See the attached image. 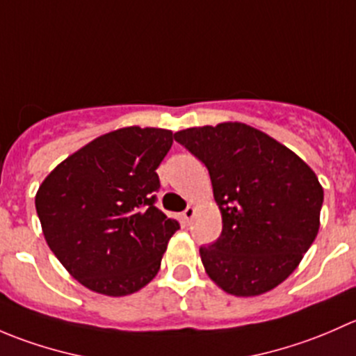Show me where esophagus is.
<instances>
[{
    "instance_id": "1",
    "label": "esophagus",
    "mask_w": 356,
    "mask_h": 356,
    "mask_svg": "<svg viewBox=\"0 0 356 356\" xmlns=\"http://www.w3.org/2000/svg\"><path fill=\"white\" fill-rule=\"evenodd\" d=\"M195 213H196L195 207H188L184 211H182V217H184V220L189 224V222L193 220V217H195Z\"/></svg>"
}]
</instances>
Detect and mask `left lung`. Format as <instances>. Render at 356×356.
I'll return each mask as SVG.
<instances>
[{
  "mask_svg": "<svg viewBox=\"0 0 356 356\" xmlns=\"http://www.w3.org/2000/svg\"><path fill=\"white\" fill-rule=\"evenodd\" d=\"M210 174L222 234L200 248L208 277L258 296L289 277L317 238L324 189L296 153L241 122L174 134Z\"/></svg>",
  "mask_w": 356,
  "mask_h": 356,
  "instance_id": "8db88e82",
  "label": "left lung"
}]
</instances>
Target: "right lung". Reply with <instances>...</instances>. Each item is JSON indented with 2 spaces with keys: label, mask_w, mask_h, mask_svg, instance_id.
Segmentation results:
<instances>
[{
  "label": "right lung",
  "mask_w": 356,
  "mask_h": 356,
  "mask_svg": "<svg viewBox=\"0 0 356 356\" xmlns=\"http://www.w3.org/2000/svg\"><path fill=\"white\" fill-rule=\"evenodd\" d=\"M167 129L124 127L67 160L39 186L35 210L49 250L82 286L106 296L145 288L179 222L155 207Z\"/></svg>",
  "instance_id": "1"
}]
</instances>
